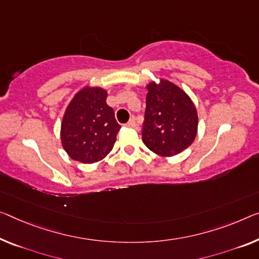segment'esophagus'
<instances>
[{
	"mask_svg": "<svg viewBox=\"0 0 259 259\" xmlns=\"http://www.w3.org/2000/svg\"><path fill=\"white\" fill-rule=\"evenodd\" d=\"M126 127H132V128H134V127H137V122H135L134 117H132V118L130 119V121L126 124Z\"/></svg>",
	"mask_w": 259,
	"mask_h": 259,
	"instance_id": "34e87169",
	"label": "esophagus"
}]
</instances>
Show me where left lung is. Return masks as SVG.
<instances>
[{
  "mask_svg": "<svg viewBox=\"0 0 259 259\" xmlns=\"http://www.w3.org/2000/svg\"><path fill=\"white\" fill-rule=\"evenodd\" d=\"M146 89L142 141L162 157L175 156L190 147L197 137L196 106L184 90L168 79L149 82Z\"/></svg>",
  "mask_w": 259,
  "mask_h": 259,
  "instance_id": "1",
  "label": "left lung"
}]
</instances>
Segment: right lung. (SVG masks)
<instances>
[{"mask_svg": "<svg viewBox=\"0 0 259 259\" xmlns=\"http://www.w3.org/2000/svg\"><path fill=\"white\" fill-rule=\"evenodd\" d=\"M107 91L87 85L69 102L63 114L60 138L70 158L85 164L102 161L113 148L120 130L114 111L106 104Z\"/></svg>", "mask_w": 259, "mask_h": 259, "instance_id": "right-lung-1", "label": "right lung"}]
</instances>
